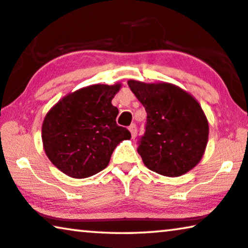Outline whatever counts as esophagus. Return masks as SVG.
Instances as JSON below:
<instances>
[{
	"label": "esophagus",
	"mask_w": 248,
	"mask_h": 248,
	"mask_svg": "<svg viewBox=\"0 0 248 248\" xmlns=\"http://www.w3.org/2000/svg\"><path fill=\"white\" fill-rule=\"evenodd\" d=\"M129 131L131 132L132 138H135V137H136V135H137V125H136L135 124H130V127H129Z\"/></svg>",
	"instance_id": "obj_1"
}]
</instances>
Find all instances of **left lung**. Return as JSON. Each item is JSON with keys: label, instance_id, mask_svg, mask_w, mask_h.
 Instances as JSON below:
<instances>
[{"label": "left lung", "instance_id": "1", "mask_svg": "<svg viewBox=\"0 0 248 248\" xmlns=\"http://www.w3.org/2000/svg\"><path fill=\"white\" fill-rule=\"evenodd\" d=\"M128 85L147 112L145 134L137 151L149 170L164 176H181L200 162L208 142L209 124L197 100L170 83Z\"/></svg>", "mask_w": 248, "mask_h": 248}]
</instances>
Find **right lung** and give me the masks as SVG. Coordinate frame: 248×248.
<instances>
[{"instance_id": "add662e5", "label": "right lung", "mask_w": 248, "mask_h": 248, "mask_svg": "<svg viewBox=\"0 0 248 248\" xmlns=\"http://www.w3.org/2000/svg\"><path fill=\"white\" fill-rule=\"evenodd\" d=\"M121 84H95L69 93L44 119L41 138L50 162L75 179L106 169L120 141L130 139L128 129L117 124L119 113L111 101Z\"/></svg>"}]
</instances>
